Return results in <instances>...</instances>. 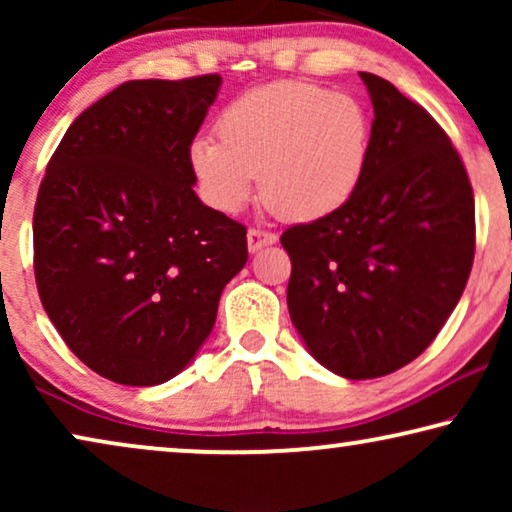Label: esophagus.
<instances>
[{"label":"esophagus","mask_w":512,"mask_h":512,"mask_svg":"<svg viewBox=\"0 0 512 512\" xmlns=\"http://www.w3.org/2000/svg\"><path fill=\"white\" fill-rule=\"evenodd\" d=\"M277 242V235L275 233H268V230H261V228H251L247 233V244H249V251L254 254V251L263 249V247H270V244Z\"/></svg>","instance_id":"obj_1"}]
</instances>
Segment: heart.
Segmentation results:
<instances>
[{
  "mask_svg": "<svg viewBox=\"0 0 512 512\" xmlns=\"http://www.w3.org/2000/svg\"><path fill=\"white\" fill-rule=\"evenodd\" d=\"M373 121L354 95L303 81H275L230 102L219 137L198 135L188 163L202 198L223 214L247 207L261 186L270 207L293 221L326 219L366 177Z\"/></svg>",
  "mask_w": 512,
  "mask_h": 512,
  "instance_id": "obj_1",
  "label": "heart"
}]
</instances>
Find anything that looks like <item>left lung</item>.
Wrapping results in <instances>:
<instances>
[{"mask_svg": "<svg viewBox=\"0 0 512 512\" xmlns=\"http://www.w3.org/2000/svg\"><path fill=\"white\" fill-rule=\"evenodd\" d=\"M361 79L375 121L359 191L282 235L293 326L347 380L415 361L457 307L475 254L473 188L450 137L394 83Z\"/></svg>", "mask_w": 512, "mask_h": 512, "instance_id": "left-lung-1", "label": "left lung"}]
</instances>
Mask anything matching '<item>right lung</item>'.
<instances>
[{
	"label": "right lung",
	"instance_id": "obj_1",
	"mask_svg": "<svg viewBox=\"0 0 512 512\" xmlns=\"http://www.w3.org/2000/svg\"><path fill=\"white\" fill-rule=\"evenodd\" d=\"M219 88V74L123 83L69 125L39 186L41 305L111 382L153 387L179 375L247 263V228L202 205L188 163Z\"/></svg>",
	"mask_w": 512,
	"mask_h": 512
}]
</instances>
